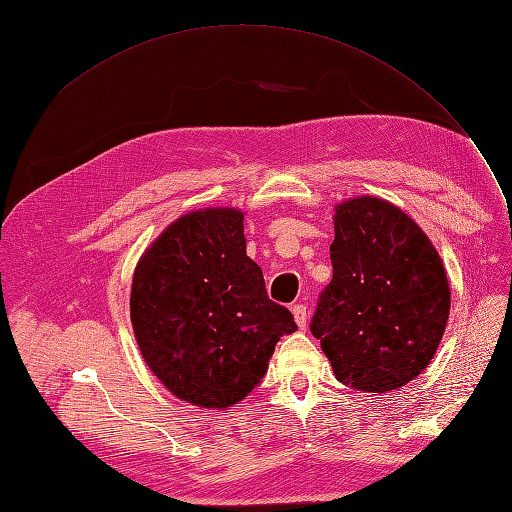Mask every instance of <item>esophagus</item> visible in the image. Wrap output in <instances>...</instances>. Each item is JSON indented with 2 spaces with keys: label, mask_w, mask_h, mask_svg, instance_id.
Listing matches in <instances>:
<instances>
[{
  "label": "esophagus",
  "mask_w": 512,
  "mask_h": 512,
  "mask_svg": "<svg viewBox=\"0 0 512 512\" xmlns=\"http://www.w3.org/2000/svg\"><path fill=\"white\" fill-rule=\"evenodd\" d=\"M292 316H294V322H297L299 329H305L307 327V307L297 303L292 305Z\"/></svg>",
  "instance_id": "esophagus-1"
}]
</instances>
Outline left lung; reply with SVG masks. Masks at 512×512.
<instances>
[{
  "label": "left lung",
  "mask_w": 512,
  "mask_h": 512,
  "mask_svg": "<svg viewBox=\"0 0 512 512\" xmlns=\"http://www.w3.org/2000/svg\"><path fill=\"white\" fill-rule=\"evenodd\" d=\"M333 224V280L309 329L339 382L397 391L442 342L451 312L442 258L408 213L378 196L339 203Z\"/></svg>",
  "instance_id": "left-lung-1"
}]
</instances>
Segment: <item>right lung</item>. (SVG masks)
<instances>
[{
	"instance_id": "right-lung-1",
	"label": "right lung",
	"mask_w": 512,
	"mask_h": 512,
	"mask_svg": "<svg viewBox=\"0 0 512 512\" xmlns=\"http://www.w3.org/2000/svg\"><path fill=\"white\" fill-rule=\"evenodd\" d=\"M130 318L156 378L185 404L213 410L250 395L280 337L297 331L245 254L235 207L190 211L162 230L134 269Z\"/></svg>"
}]
</instances>
